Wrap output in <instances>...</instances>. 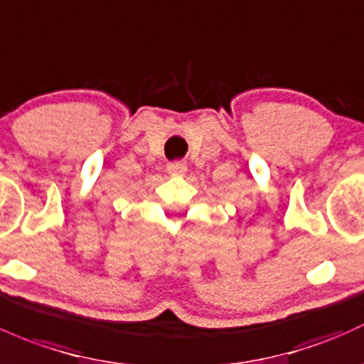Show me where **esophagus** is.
Returning <instances> with one entry per match:
<instances>
[{
	"label": "esophagus",
	"instance_id": "34e87169",
	"mask_svg": "<svg viewBox=\"0 0 364 364\" xmlns=\"http://www.w3.org/2000/svg\"><path fill=\"white\" fill-rule=\"evenodd\" d=\"M186 170H187V164L182 163V161L168 164V173L173 175V177H181V175L186 173Z\"/></svg>",
	"mask_w": 364,
	"mask_h": 364
}]
</instances>
